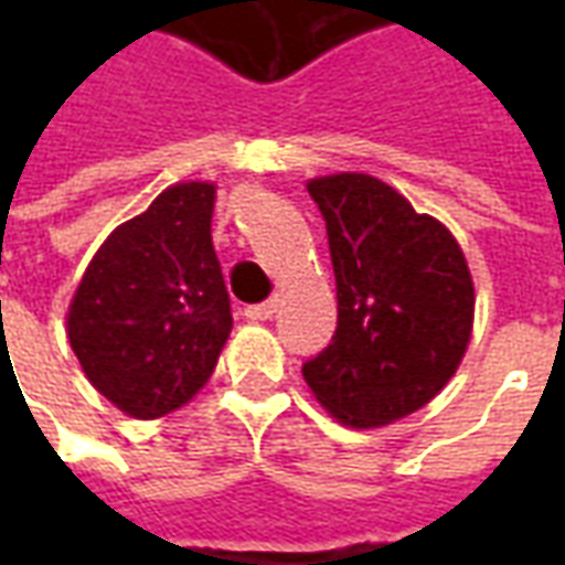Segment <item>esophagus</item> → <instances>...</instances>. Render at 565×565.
<instances>
[{
    "instance_id": "34e87169",
    "label": "esophagus",
    "mask_w": 565,
    "mask_h": 565,
    "mask_svg": "<svg viewBox=\"0 0 565 565\" xmlns=\"http://www.w3.org/2000/svg\"><path fill=\"white\" fill-rule=\"evenodd\" d=\"M278 311V299H266V302H257V306L245 308L247 320H271Z\"/></svg>"
}]
</instances>
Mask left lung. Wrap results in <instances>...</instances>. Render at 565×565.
Here are the masks:
<instances>
[{
    "mask_svg": "<svg viewBox=\"0 0 565 565\" xmlns=\"http://www.w3.org/2000/svg\"><path fill=\"white\" fill-rule=\"evenodd\" d=\"M327 221L339 327L302 366L339 424L375 429L415 415L460 369L475 284L450 230L366 172L311 178Z\"/></svg>",
    "mask_w": 565,
    "mask_h": 565,
    "instance_id": "8db88e82",
    "label": "left lung"
}]
</instances>
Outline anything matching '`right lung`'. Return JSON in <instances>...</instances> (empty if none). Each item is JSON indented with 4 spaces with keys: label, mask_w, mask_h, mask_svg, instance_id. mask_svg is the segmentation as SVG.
<instances>
[{
    "label": "right lung",
    "mask_w": 565,
    "mask_h": 565,
    "mask_svg": "<svg viewBox=\"0 0 565 565\" xmlns=\"http://www.w3.org/2000/svg\"><path fill=\"white\" fill-rule=\"evenodd\" d=\"M217 186L181 181L93 254L66 311L84 375L124 415H172L209 384L233 311L211 245Z\"/></svg>",
    "instance_id": "add662e5"
}]
</instances>
